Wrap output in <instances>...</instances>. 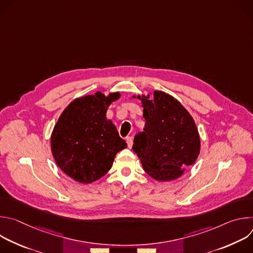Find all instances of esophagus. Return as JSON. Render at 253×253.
<instances>
[{"label":"esophagus","instance_id":"34e87169","mask_svg":"<svg viewBox=\"0 0 253 253\" xmlns=\"http://www.w3.org/2000/svg\"><path fill=\"white\" fill-rule=\"evenodd\" d=\"M126 142H127V145H128V147H129V148H131V147H132V145H133V138H132L131 136L126 137Z\"/></svg>","mask_w":253,"mask_h":253}]
</instances>
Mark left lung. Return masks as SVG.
<instances>
[{
	"label": "left lung",
	"instance_id": "1",
	"mask_svg": "<svg viewBox=\"0 0 253 253\" xmlns=\"http://www.w3.org/2000/svg\"><path fill=\"white\" fill-rule=\"evenodd\" d=\"M135 98V96H134ZM145 127L134 138L133 151L145 172L158 181L181 176L200 151L196 124L175 98L161 91L154 98L140 96Z\"/></svg>",
	"mask_w": 253,
	"mask_h": 253
}]
</instances>
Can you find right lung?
Segmentation results:
<instances>
[{
    "instance_id": "add662e5",
    "label": "right lung",
    "mask_w": 253,
    "mask_h": 253,
    "mask_svg": "<svg viewBox=\"0 0 253 253\" xmlns=\"http://www.w3.org/2000/svg\"><path fill=\"white\" fill-rule=\"evenodd\" d=\"M120 97L101 92L71 102L59 117L51 136L57 165L80 183H91L112 167L116 154L127 147L111 120L107 108Z\"/></svg>"
}]
</instances>
